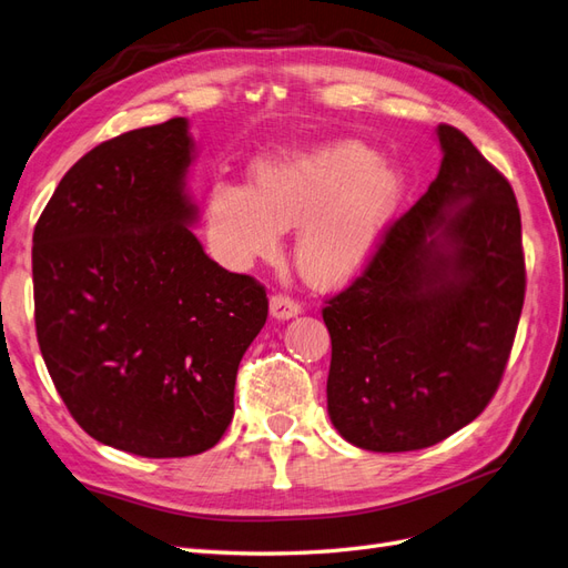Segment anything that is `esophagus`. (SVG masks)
<instances>
[{
  "label": "esophagus",
  "instance_id": "34e87169",
  "mask_svg": "<svg viewBox=\"0 0 568 568\" xmlns=\"http://www.w3.org/2000/svg\"><path fill=\"white\" fill-rule=\"evenodd\" d=\"M270 313H272V317H277V320L296 317L301 313V303L294 301L291 296H286V294H274L270 298Z\"/></svg>",
  "mask_w": 568,
  "mask_h": 568
}]
</instances>
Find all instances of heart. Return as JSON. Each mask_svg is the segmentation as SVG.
Masks as SVG:
<instances>
[{"label": "heart", "instance_id": "b5f03b06", "mask_svg": "<svg viewBox=\"0 0 568 568\" xmlns=\"http://www.w3.org/2000/svg\"><path fill=\"white\" fill-rule=\"evenodd\" d=\"M404 191V176L361 143H329L260 162L253 191L217 181L207 234L232 267L277 253L298 226L296 265L315 286H336L367 263Z\"/></svg>", "mask_w": 568, "mask_h": 568}]
</instances>
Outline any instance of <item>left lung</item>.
I'll use <instances>...</instances> for the list:
<instances>
[{"mask_svg": "<svg viewBox=\"0 0 568 568\" xmlns=\"http://www.w3.org/2000/svg\"><path fill=\"white\" fill-rule=\"evenodd\" d=\"M439 174L382 234L358 277L327 298V410L367 452L447 439L493 402L526 296L511 183L439 124Z\"/></svg>", "mask_w": 568, "mask_h": 568, "instance_id": "8db88e82", "label": "left lung"}]
</instances>
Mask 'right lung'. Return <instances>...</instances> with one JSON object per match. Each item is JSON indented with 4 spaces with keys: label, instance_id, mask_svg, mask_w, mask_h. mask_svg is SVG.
<instances>
[{
    "label": "right lung",
    "instance_id": "obj_1",
    "mask_svg": "<svg viewBox=\"0 0 568 568\" xmlns=\"http://www.w3.org/2000/svg\"><path fill=\"white\" fill-rule=\"evenodd\" d=\"M189 121L121 133L75 162L33 232L36 332L73 420L121 452H207L234 418L267 291L210 260L183 193Z\"/></svg>",
    "mask_w": 568,
    "mask_h": 568
}]
</instances>
